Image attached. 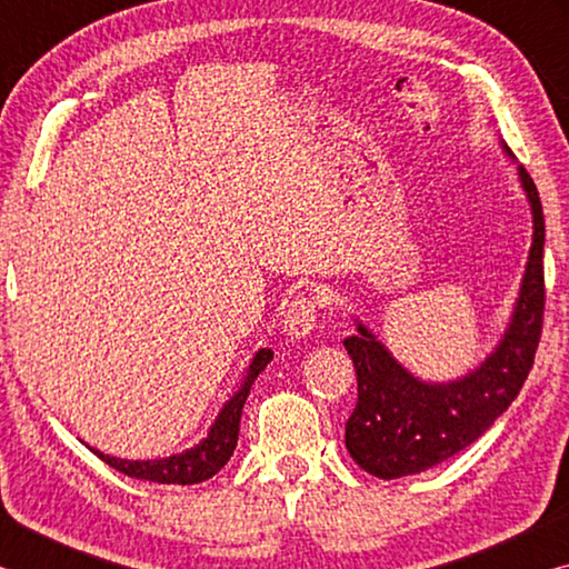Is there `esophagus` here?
<instances>
[{"label":"esophagus","mask_w":569,"mask_h":569,"mask_svg":"<svg viewBox=\"0 0 569 569\" xmlns=\"http://www.w3.org/2000/svg\"><path fill=\"white\" fill-rule=\"evenodd\" d=\"M319 319V303L311 296H298L296 301L286 306L283 311V329L291 339H306L316 329Z\"/></svg>","instance_id":"34e87169"}]
</instances>
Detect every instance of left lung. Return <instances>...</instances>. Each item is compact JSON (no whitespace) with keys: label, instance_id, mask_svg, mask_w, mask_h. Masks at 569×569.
<instances>
[{"label":"left lung","instance_id":"left-lung-1","mask_svg":"<svg viewBox=\"0 0 569 569\" xmlns=\"http://www.w3.org/2000/svg\"><path fill=\"white\" fill-rule=\"evenodd\" d=\"M502 150L515 160L505 142ZM517 172L532 208V248L502 341L475 371L455 381H421L361 321H356L359 333L343 339L359 381L346 449L373 477L419 475L455 457L502 417L527 381L545 316V216L529 172Z\"/></svg>","mask_w":569,"mask_h":569}]
</instances>
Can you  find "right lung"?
<instances>
[{
    "instance_id": "1",
    "label": "right lung",
    "mask_w": 569,
    "mask_h": 569,
    "mask_svg": "<svg viewBox=\"0 0 569 569\" xmlns=\"http://www.w3.org/2000/svg\"><path fill=\"white\" fill-rule=\"evenodd\" d=\"M271 361H273L271 349H261L253 356L243 383H240V389L223 403V409H220V413L216 417L208 437L192 449L182 451V455H172L166 459L132 461V459H118V457L102 455L98 449L92 451L104 461V465H110L112 469H118L132 479H148V481H158V485H198V481L210 479L228 465L230 457H233V449L238 445L240 411H243L248 391L258 379V373H261Z\"/></svg>"
}]
</instances>
